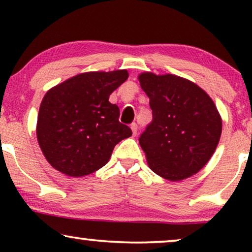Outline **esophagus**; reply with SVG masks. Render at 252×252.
<instances>
[{
    "label": "esophagus",
    "instance_id": "obj_1",
    "mask_svg": "<svg viewBox=\"0 0 252 252\" xmlns=\"http://www.w3.org/2000/svg\"><path fill=\"white\" fill-rule=\"evenodd\" d=\"M130 129H132V132H133V135L135 136L136 134H137V124H136V123H133V124H130Z\"/></svg>",
    "mask_w": 252,
    "mask_h": 252
}]
</instances>
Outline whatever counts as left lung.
I'll return each mask as SVG.
<instances>
[{
    "label": "left lung",
    "mask_w": 252,
    "mask_h": 252,
    "mask_svg": "<svg viewBox=\"0 0 252 252\" xmlns=\"http://www.w3.org/2000/svg\"><path fill=\"white\" fill-rule=\"evenodd\" d=\"M149 97L153 122L139 137L155 173L180 181L197 173L215 153L221 135V118L206 93L173 74H140Z\"/></svg>",
    "instance_id": "1"
}]
</instances>
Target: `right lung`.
<instances>
[{"instance_id":"right-lung-1","label":"right lung","mask_w":252,"mask_h":252,"mask_svg":"<svg viewBox=\"0 0 252 252\" xmlns=\"http://www.w3.org/2000/svg\"><path fill=\"white\" fill-rule=\"evenodd\" d=\"M126 70L78 74L51 88L41 102L36 135L44 157L68 177H84L108 163L117 143L132 135L109 96Z\"/></svg>"}]
</instances>
